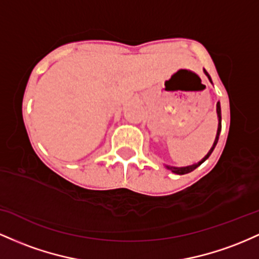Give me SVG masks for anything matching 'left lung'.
<instances>
[{"mask_svg":"<svg viewBox=\"0 0 259 259\" xmlns=\"http://www.w3.org/2000/svg\"><path fill=\"white\" fill-rule=\"evenodd\" d=\"M203 72H204V74L207 75L208 79L210 80V83H211V78H210V75L208 74V72L205 71V69H203ZM217 114H218V131H217L215 141H214V143H213V145H211L210 150H209V152L207 153V155H205L204 158L202 159V160H199L198 162H196V164L188 165V166L177 167V166H170V165H165V166H166L167 170L172 171L174 174H177V175H185V174L191 172V171H193L194 168L198 167L200 164H203V162H204V161L207 160V159L209 158V156H210V154L213 153L214 148H215V145H217V143H218V141H219V135H220V131H222V109H220V103H219V101H218V104H217Z\"/></svg>","mask_w":259,"mask_h":259,"instance_id":"obj_1","label":"left lung"}]
</instances>
